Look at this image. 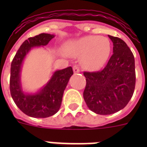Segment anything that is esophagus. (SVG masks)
<instances>
[{
	"label": "esophagus",
	"mask_w": 147,
	"mask_h": 147,
	"mask_svg": "<svg viewBox=\"0 0 147 147\" xmlns=\"http://www.w3.org/2000/svg\"><path fill=\"white\" fill-rule=\"evenodd\" d=\"M73 71L74 73H78L79 71H80V69H79V68H78V66H76V65H75V66L73 67Z\"/></svg>",
	"instance_id": "34e87169"
}]
</instances>
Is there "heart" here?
I'll list each match as a JSON object with an SVG mask.
<instances>
[{
  "mask_svg": "<svg viewBox=\"0 0 147 147\" xmlns=\"http://www.w3.org/2000/svg\"><path fill=\"white\" fill-rule=\"evenodd\" d=\"M64 50L71 56L82 55L81 62L83 66L89 70H97L107 61L111 46L107 37L91 35L66 42Z\"/></svg>",
  "mask_w": 147,
  "mask_h": 147,
  "instance_id": "heart-1",
  "label": "heart"
}]
</instances>
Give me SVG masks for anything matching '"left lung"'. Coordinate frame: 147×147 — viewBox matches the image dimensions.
Listing matches in <instances>:
<instances>
[{
	"label": "left lung",
	"mask_w": 147,
	"mask_h": 147,
	"mask_svg": "<svg viewBox=\"0 0 147 147\" xmlns=\"http://www.w3.org/2000/svg\"><path fill=\"white\" fill-rule=\"evenodd\" d=\"M113 42V55L105 69L84 71L86 86L83 97L88 107L95 114L107 115L126 107L134 92V56L126 42L108 35Z\"/></svg>",
	"instance_id": "left-lung-1"
}]
</instances>
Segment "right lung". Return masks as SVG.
<instances>
[{"mask_svg": "<svg viewBox=\"0 0 147 147\" xmlns=\"http://www.w3.org/2000/svg\"><path fill=\"white\" fill-rule=\"evenodd\" d=\"M55 35L41 33L25 40L16 53L10 67V94L16 105L25 114L32 117L45 118L53 116L59 110L63 93L73 75L71 66L57 70L49 81L36 93L24 92L21 85V68L26 55L34 47L47 46Z\"/></svg>", "mask_w": 147, "mask_h": 147, "instance_id": "1", "label": "right lung"}]
</instances>
